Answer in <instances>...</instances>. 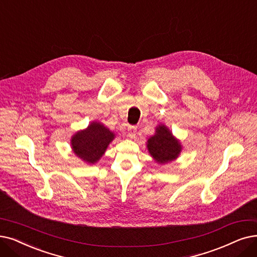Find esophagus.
<instances>
[{"label":"esophagus","mask_w":257,"mask_h":257,"mask_svg":"<svg viewBox=\"0 0 257 257\" xmlns=\"http://www.w3.org/2000/svg\"><path fill=\"white\" fill-rule=\"evenodd\" d=\"M136 132H137V127H136V126H130V127L127 128V136L131 137V138L135 137Z\"/></svg>","instance_id":"esophagus-1"}]
</instances>
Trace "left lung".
I'll list each match as a JSON object with an SVG mask.
<instances>
[{"label": "left lung", "instance_id": "8db88e82", "mask_svg": "<svg viewBox=\"0 0 257 257\" xmlns=\"http://www.w3.org/2000/svg\"><path fill=\"white\" fill-rule=\"evenodd\" d=\"M147 148L154 160L160 164L175 160L182 150L180 141L173 136L171 131L164 124L156 127L155 135L149 138Z\"/></svg>", "mask_w": 257, "mask_h": 257}]
</instances>
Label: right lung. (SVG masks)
<instances>
[{"mask_svg":"<svg viewBox=\"0 0 257 257\" xmlns=\"http://www.w3.org/2000/svg\"><path fill=\"white\" fill-rule=\"evenodd\" d=\"M115 134L102 123L94 121L71 137L70 145L75 155L83 161L94 164L103 156Z\"/></svg>","mask_w":257,"mask_h":257,"instance_id":"1","label":"right lung"}]
</instances>
